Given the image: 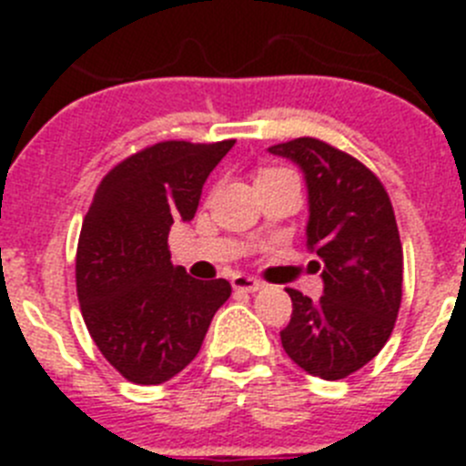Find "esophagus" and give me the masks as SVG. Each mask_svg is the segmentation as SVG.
<instances>
[{
    "label": "esophagus",
    "instance_id": "1",
    "mask_svg": "<svg viewBox=\"0 0 466 466\" xmlns=\"http://www.w3.org/2000/svg\"><path fill=\"white\" fill-rule=\"evenodd\" d=\"M230 284H233V289L245 291V294H254V291L263 289L261 279L249 278V275H236V278L230 279Z\"/></svg>",
    "mask_w": 466,
    "mask_h": 466
}]
</instances>
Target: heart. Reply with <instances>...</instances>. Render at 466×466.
<instances>
[{
	"label": "heart",
	"instance_id": "b5f03b06",
	"mask_svg": "<svg viewBox=\"0 0 466 466\" xmlns=\"http://www.w3.org/2000/svg\"><path fill=\"white\" fill-rule=\"evenodd\" d=\"M273 172H279V167H266V170L258 172V177H266V175H273Z\"/></svg>",
	"mask_w": 466,
	"mask_h": 466
}]
</instances>
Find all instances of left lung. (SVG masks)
Instances as JSON below:
<instances>
[{"mask_svg": "<svg viewBox=\"0 0 466 466\" xmlns=\"http://www.w3.org/2000/svg\"><path fill=\"white\" fill-rule=\"evenodd\" d=\"M294 160L308 187V249L317 254L324 296H291L279 331L284 352L310 376L340 380L387 343L401 306L403 252L385 187L364 163L315 137L270 147Z\"/></svg>", "mask_w": 466, "mask_h": 466, "instance_id": "left-lung-1", "label": "left lung"}]
</instances>
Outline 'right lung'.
<instances>
[{
  "mask_svg": "<svg viewBox=\"0 0 466 466\" xmlns=\"http://www.w3.org/2000/svg\"><path fill=\"white\" fill-rule=\"evenodd\" d=\"M233 144L158 142L111 167L95 191L76 247V296L90 339L126 380L160 385L187 369L228 300L226 279L172 266L167 236L193 219Z\"/></svg>",
  "mask_w": 466,
  "mask_h": 466,
  "instance_id": "obj_1",
  "label": "right lung"
}]
</instances>
